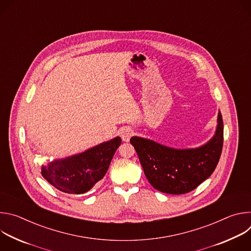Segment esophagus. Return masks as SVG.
<instances>
[{"mask_svg": "<svg viewBox=\"0 0 251 251\" xmlns=\"http://www.w3.org/2000/svg\"><path fill=\"white\" fill-rule=\"evenodd\" d=\"M120 134H121L122 140L124 142H128L130 140V138L132 137V135H133V131L129 127H125L120 131Z\"/></svg>", "mask_w": 251, "mask_h": 251, "instance_id": "34e87169", "label": "esophagus"}]
</instances>
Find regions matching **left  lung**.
<instances>
[{
	"instance_id": "left-lung-1",
	"label": "left lung",
	"mask_w": 251,
	"mask_h": 251,
	"mask_svg": "<svg viewBox=\"0 0 251 251\" xmlns=\"http://www.w3.org/2000/svg\"><path fill=\"white\" fill-rule=\"evenodd\" d=\"M130 143L147 180L156 190L171 195L186 194L205 181L220 161L224 145L223 116L219 111L216 133L198 148H171L138 136H133Z\"/></svg>"
}]
</instances>
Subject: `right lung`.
I'll use <instances>...</instances> for the list:
<instances>
[{
    "mask_svg": "<svg viewBox=\"0 0 251 251\" xmlns=\"http://www.w3.org/2000/svg\"><path fill=\"white\" fill-rule=\"evenodd\" d=\"M120 145L121 138L117 136L84 152L49 161L41 167L42 176L63 193H87L105 176Z\"/></svg>",
    "mask_w": 251,
    "mask_h": 251,
    "instance_id": "add662e5",
    "label": "right lung"
}]
</instances>
